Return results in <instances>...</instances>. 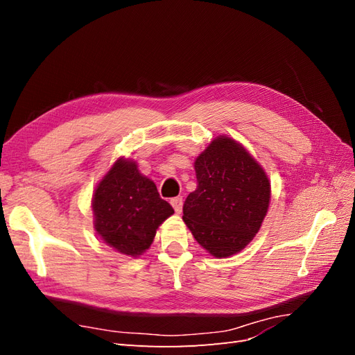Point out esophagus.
<instances>
[{
  "mask_svg": "<svg viewBox=\"0 0 355 355\" xmlns=\"http://www.w3.org/2000/svg\"><path fill=\"white\" fill-rule=\"evenodd\" d=\"M170 204H171V206H173L176 213H180L182 211V206H184V198H182V197H175V198L170 200Z\"/></svg>",
  "mask_w": 355,
  "mask_h": 355,
  "instance_id": "34e87169",
  "label": "esophagus"
}]
</instances>
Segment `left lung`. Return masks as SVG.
I'll return each mask as SVG.
<instances>
[{
    "label": "left lung",
    "mask_w": 355,
    "mask_h": 355,
    "mask_svg": "<svg viewBox=\"0 0 355 355\" xmlns=\"http://www.w3.org/2000/svg\"><path fill=\"white\" fill-rule=\"evenodd\" d=\"M194 167L198 187L187 197L182 219L214 257L239 253L261 228L270 180L240 144L225 136L214 139Z\"/></svg>",
    "instance_id": "8db88e82"
}]
</instances>
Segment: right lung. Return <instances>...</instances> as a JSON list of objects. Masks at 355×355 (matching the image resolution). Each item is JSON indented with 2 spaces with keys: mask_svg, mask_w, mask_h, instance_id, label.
<instances>
[{
  "mask_svg": "<svg viewBox=\"0 0 355 355\" xmlns=\"http://www.w3.org/2000/svg\"><path fill=\"white\" fill-rule=\"evenodd\" d=\"M94 230L116 252L139 256L153 244L157 228L175 210L133 161L118 159L93 197Z\"/></svg>",
  "mask_w": 355,
  "mask_h": 355,
  "instance_id": "add662e5",
  "label": "right lung"
}]
</instances>
